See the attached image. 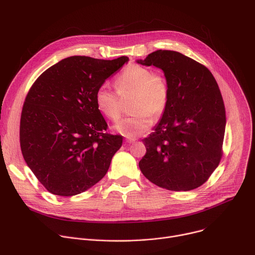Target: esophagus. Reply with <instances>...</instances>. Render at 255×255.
<instances>
[{"label": "esophagus", "instance_id": "1", "mask_svg": "<svg viewBox=\"0 0 255 255\" xmlns=\"http://www.w3.org/2000/svg\"><path fill=\"white\" fill-rule=\"evenodd\" d=\"M136 139L135 138H126V142L127 143H133Z\"/></svg>", "mask_w": 255, "mask_h": 255}]
</instances>
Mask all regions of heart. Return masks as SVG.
<instances>
[{
    "instance_id": "b5f03b06",
    "label": "heart",
    "mask_w": 255,
    "mask_h": 255,
    "mask_svg": "<svg viewBox=\"0 0 255 255\" xmlns=\"http://www.w3.org/2000/svg\"><path fill=\"white\" fill-rule=\"evenodd\" d=\"M116 91L102 84L96 91L95 103L99 112L111 121L121 116V99L132 96V116L121 120L115 130L127 138H135L147 132L154 119L160 118L169 102V86L166 78L149 67L131 64L115 80Z\"/></svg>"
}]
</instances>
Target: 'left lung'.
<instances>
[{"mask_svg": "<svg viewBox=\"0 0 255 255\" xmlns=\"http://www.w3.org/2000/svg\"><path fill=\"white\" fill-rule=\"evenodd\" d=\"M161 68L169 86L166 111L142 141L144 176L169 191H191L208 180L222 157L225 106L211 71L172 50H156L137 60Z\"/></svg>", "mask_w": 255, "mask_h": 255, "instance_id": "left-lung-1", "label": "left lung"}]
</instances>
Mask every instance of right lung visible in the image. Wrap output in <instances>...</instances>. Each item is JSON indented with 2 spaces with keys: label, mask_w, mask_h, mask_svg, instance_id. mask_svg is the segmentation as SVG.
Instances as JSON below:
<instances>
[{
  "label": "right lung",
  "mask_w": 255,
  "mask_h": 255,
  "mask_svg": "<svg viewBox=\"0 0 255 255\" xmlns=\"http://www.w3.org/2000/svg\"><path fill=\"white\" fill-rule=\"evenodd\" d=\"M70 56L47 68L30 88L20 120L23 157L51 194H81L107 173L123 137L106 132L97 89L128 62Z\"/></svg>",
  "instance_id": "right-lung-1"
}]
</instances>
